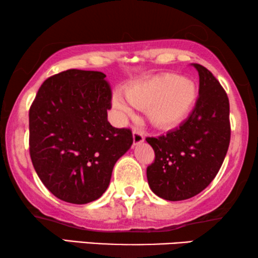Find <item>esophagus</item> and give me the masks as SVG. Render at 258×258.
Returning a JSON list of instances; mask_svg holds the SVG:
<instances>
[{"label":"esophagus","instance_id":"1","mask_svg":"<svg viewBox=\"0 0 258 258\" xmlns=\"http://www.w3.org/2000/svg\"><path fill=\"white\" fill-rule=\"evenodd\" d=\"M133 140H134V144H135V146H137V144H141L144 141L143 134L141 133L140 130L134 129V132H133Z\"/></svg>","mask_w":258,"mask_h":258}]
</instances>
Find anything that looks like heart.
Instances as JSON below:
<instances>
[{
    "mask_svg": "<svg viewBox=\"0 0 258 258\" xmlns=\"http://www.w3.org/2000/svg\"><path fill=\"white\" fill-rule=\"evenodd\" d=\"M124 95L134 107L146 108L151 124L156 128L171 129L191 112L196 103L197 89L191 80L174 74H162L132 84ZM112 105L123 116L133 114L132 107L118 95L112 97Z\"/></svg>",
    "mask_w": 258,
    "mask_h": 258,
    "instance_id": "obj_1",
    "label": "heart"
}]
</instances>
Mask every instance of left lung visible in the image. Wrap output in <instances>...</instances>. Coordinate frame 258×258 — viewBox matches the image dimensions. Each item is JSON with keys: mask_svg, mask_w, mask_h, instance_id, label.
<instances>
[{"mask_svg": "<svg viewBox=\"0 0 258 258\" xmlns=\"http://www.w3.org/2000/svg\"><path fill=\"white\" fill-rule=\"evenodd\" d=\"M199 72L200 89L195 108L178 128L158 137H147L155 161L147 168L150 189L161 199H191L217 175L230 143L229 98L203 66Z\"/></svg>", "mask_w": 258, "mask_h": 258, "instance_id": "obj_1", "label": "left lung"}]
</instances>
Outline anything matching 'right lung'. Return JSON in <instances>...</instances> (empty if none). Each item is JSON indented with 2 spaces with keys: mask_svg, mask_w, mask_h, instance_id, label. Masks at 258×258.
Wrapping results in <instances>:
<instances>
[{
  "mask_svg": "<svg viewBox=\"0 0 258 258\" xmlns=\"http://www.w3.org/2000/svg\"><path fill=\"white\" fill-rule=\"evenodd\" d=\"M101 72L69 69L42 83L29 109V151L49 191L74 204L100 199L133 144L108 122L111 89Z\"/></svg>",
  "mask_w": 258,
  "mask_h": 258,
  "instance_id": "add662e5",
  "label": "right lung"
}]
</instances>
